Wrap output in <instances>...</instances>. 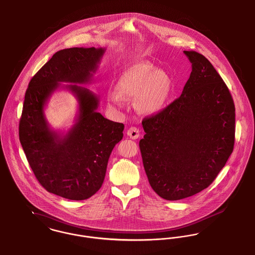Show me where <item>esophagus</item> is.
<instances>
[{"label": "esophagus", "mask_w": 255, "mask_h": 255, "mask_svg": "<svg viewBox=\"0 0 255 255\" xmlns=\"http://www.w3.org/2000/svg\"><path fill=\"white\" fill-rule=\"evenodd\" d=\"M127 134H128V136H129L131 139H137L140 136L139 129L135 127H131L130 128H128V131H127Z\"/></svg>", "instance_id": "esophagus-1"}]
</instances>
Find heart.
Here are the masks:
<instances>
[{
	"label": "heart",
	"mask_w": 255,
	"mask_h": 255,
	"mask_svg": "<svg viewBox=\"0 0 255 255\" xmlns=\"http://www.w3.org/2000/svg\"><path fill=\"white\" fill-rule=\"evenodd\" d=\"M171 91L169 76L153 64L140 62L120 76L116 91L107 93V102L112 107H121L124 99H136L137 108L146 114H154L162 109Z\"/></svg>",
	"instance_id": "1"
}]
</instances>
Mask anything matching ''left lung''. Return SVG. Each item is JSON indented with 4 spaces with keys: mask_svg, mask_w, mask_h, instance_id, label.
<instances>
[{
    "mask_svg": "<svg viewBox=\"0 0 255 255\" xmlns=\"http://www.w3.org/2000/svg\"><path fill=\"white\" fill-rule=\"evenodd\" d=\"M191 73L180 98L144 118L139 147L156 194L180 200L209 187L235 141V105L226 84L203 55L184 51Z\"/></svg>",
    "mask_w": 255,
    "mask_h": 255,
    "instance_id": "8db88e82",
    "label": "left lung"
}]
</instances>
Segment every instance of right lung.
<instances>
[{"instance_id":"add662e5","label":"right lung","mask_w":255,"mask_h":255,"mask_svg":"<svg viewBox=\"0 0 255 255\" xmlns=\"http://www.w3.org/2000/svg\"><path fill=\"white\" fill-rule=\"evenodd\" d=\"M105 49L73 47L56 52L31 79L19 122V139L39 184L53 194L85 200L102 186L109 156L123 139L124 124L100 112L99 97L76 84L91 82ZM61 82L73 83L62 86ZM59 87L79 102L76 123L66 135L50 128L44 107Z\"/></svg>"}]
</instances>
